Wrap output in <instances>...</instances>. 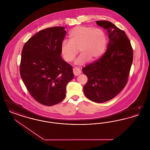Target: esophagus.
Masks as SVG:
<instances>
[{
	"mask_svg": "<svg viewBox=\"0 0 150 150\" xmlns=\"http://www.w3.org/2000/svg\"><path fill=\"white\" fill-rule=\"evenodd\" d=\"M73 73L75 76H78L81 74V71L76 67H75L73 69Z\"/></svg>",
	"mask_w": 150,
	"mask_h": 150,
	"instance_id": "1",
	"label": "esophagus"
}]
</instances>
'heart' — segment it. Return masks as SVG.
<instances>
[{
	"instance_id": "b5f03b06",
	"label": "heart",
	"mask_w": 150,
	"mask_h": 150,
	"mask_svg": "<svg viewBox=\"0 0 150 150\" xmlns=\"http://www.w3.org/2000/svg\"><path fill=\"white\" fill-rule=\"evenodd\" d=\"M69 41L64 40L61 45V53L64 60L71 62L81 53L75 64H84L90 59L95 61L102 57L107 45L106 33L100 28L89 26H78L69 33Z\"/></svg>"
}]
</instances>
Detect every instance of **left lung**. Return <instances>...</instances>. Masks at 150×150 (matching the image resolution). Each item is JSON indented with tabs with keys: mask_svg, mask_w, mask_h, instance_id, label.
Listing matches in <instances>:
<instances>
[{
	"mask_svg": "<svg viewBox=\"0 0 150 150\" xmlns=\"http://www.w3.org/2000/svg\"><path fill=\"white\" fill-rule=\"evenodd\" d=\"M96 23L107 30L109 43L102 57L83 69L88 78L84 93L89 100L103 103L114 98L126 86L133 51L124 31L111 22L97 21Z\"/></svg>",
	"mask_w": 150,
	"mask_h": 150,
	"instance_id": "left-lung-1",
	"label": "left lung"
}]
</instances>
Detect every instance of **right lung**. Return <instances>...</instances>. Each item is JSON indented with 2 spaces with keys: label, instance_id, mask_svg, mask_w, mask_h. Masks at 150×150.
<instances>
[{
  "label": "right lung",
  "instance_id": "obj_1",
  "mask_svg": "<svg viewBox=\"0 0 150 150\" xmlns=\"http://www.w3.org/2000/svg\"><path fill=\"white\" fill-rule=\"evenodd\" d=\"M64 27L44 29L23 45L20 71L22 81L39 103L51 106L66 96L67 83L74 78L72 67L61 56Z\"/></svg>",
  "mask_w": 150,
  "mask_h": 150
}]
</instances>
